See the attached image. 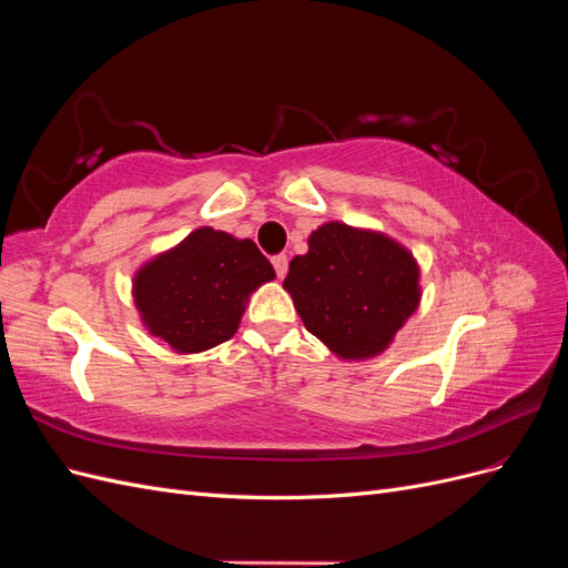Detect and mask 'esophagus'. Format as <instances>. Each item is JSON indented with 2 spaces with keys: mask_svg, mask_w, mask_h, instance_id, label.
<instances>
[{
  "mask_svg": "<svg viewBox=\"0 0 568 568\" xmlns=\"http://www.w3.org/2000/svg\"><path fill=\"white\" fill-rule=\"evenodd\" d=\"M272 267H274V272H277V277H284L286 270H288L286 255H284V253H280V255H272Z\"/></svg>",
  "mask_w": 568,
  "mask_h": 568,
  "instance_id": "obj_1",
  "label": "esophagus"
}]
</instances>
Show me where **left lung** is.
<instances>
[{
	"instance_id": "8db88e82",
	"label": "left lung",
	"mask_w": 568,
	"mask_h": 568,
	"mask_svg": "<svg viewBox=\"0 0 568 568\" xmlns=\"http://www.w3.org/2000/svg\"><path fill=\"white\" fill-rule=\"evenodd\" d=\"M284 288L305 329L343 359L384 353L422 298L419 267L405 246L343 222L311 234L307 253L288 263Z\"/></svg>"
}]
</instances>
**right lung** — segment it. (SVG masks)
<instances>
[{"mask_svg": "<svg viewBox=\"0 0 568 568\" xmlns=\"http://www.w3.org/2000/svg\"><path fill=\"white\" fill-rule=\"evenodd\" d=\"M274 280L251 239L199 227L134 274V305L151 336L201 353L234 336L253 291Z\"/></svg>", "mask_w": 568, "mask_h": 568, "instance_id": "right-lung-1", "label": "right lung"}]
</instances>
